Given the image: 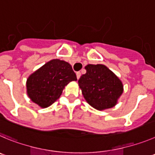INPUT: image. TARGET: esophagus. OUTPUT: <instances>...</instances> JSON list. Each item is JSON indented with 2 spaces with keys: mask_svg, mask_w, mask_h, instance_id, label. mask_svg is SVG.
Here are the masks:
<instances>
[{
  "mask_svg": "<svg viewBox=\"0 0 155 155\" xmlns=\"http://www.w3.org/2000/svg\"><path fill=\"white\" fill-rule=\"evenodd\" d=\"M81 76V72H76V77H77V79H79V78H80Z\"/></svg>",
  "mask_w": 155,
  "mask_h": 155,
  "instance_id": "34e87169",
  "label": "esophagus"
}]
</instances>
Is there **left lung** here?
Wrapping results in <instances>:
<instances>
[{"label": "left lung", "instance_id": "1", "mask_svg": "<svg viewBox=\"0 0 155 155\" xmlns=\"http://www.w3.org/2000/svg\"><path fill=\"white\" fill-rule=\"evenodd\" d=\"M85 69L78 83L86 102L98 110L114 107L124 91L122 82L104 65L89 64Z\"/></svg>", "mask_w": 155, "mask_h": 155}]
</instances>
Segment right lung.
<instances>
[{"label":"right lung","instance_id":"right-lung-1","mask_svg":"<svg viewBox=\"0 0 155 155\" xmlns=\"http://www.w3.org/2000/svg\"><path fill=\"white\" fill-rule=\"evenodd\" d=\"M76 80V75L70 64L63 60L52 59L28 78V96L35 104L46 108L60 97L68 83Z\"/></svg>","mask_w":155,"mask_h":155}]
</instances>
